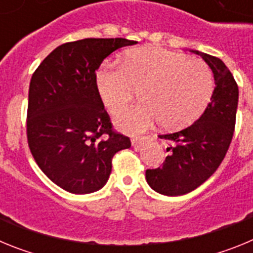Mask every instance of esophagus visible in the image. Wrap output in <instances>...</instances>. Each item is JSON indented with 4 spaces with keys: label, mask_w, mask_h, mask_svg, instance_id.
Returning a JSON list of instances; mask_svg holds the SVG:
<instances>
[{
    "label": "esophagus",
    "mask_w": 253,
    "mask_h": 253,
    "mask_svg": "<svg viewBox=\"0 0 253 253\" xmlns=\"http://www.w3.org/2000/svg\"><path fill=\"white\" fill-rule=\"evenodd\" d=\"M147 140H148V138L147 137L134 138V139H131V144H133V147H140V146H143V144H144Z\"/></svg>",
    "instance_id": "1"
}]
</instances>
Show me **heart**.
<instances>
[{
  "mask_svg": "<svg viewBox=\"0 0 253 253\" xmlns=\"http://www.w3.org/2000/svg\"><path fill=\"white\" fill-rule=\"evenodd\" d=\"M96 86L111 114L128 105L140 91L139 105L125 109L116 125L129 133L144 131L156 123L167 129L193 124L207 110L214 78L203 60L156 46L129 51L124 66L106 62L96 75Z\"/></svg>",
  "mask_w": 253,
  "mask_h": 253,
  "instance_id": "b5f03b06",
  "label": "heart"
}]
</instances>
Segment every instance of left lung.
<instances>
[{
	"instance_id": "8db88e82",
	"label": "left lung",
	"mask_w": 253,
	"mask_h": 253,
	"mask_svg": "<svg viewBox=\"0 0 253 253\" xmlns=\"http://www.w3.org/2000/svg\"><path fill=\"white\" fill-rule=\"evenodd\" d=\"M210 67L214 93L207 110L194 124L176 133L163 134L169 142L162 167L147 169L149 186L166 196L185 195L213 175L222 163L233 137L238 106V86L223 60L194 50Z\"/></svg>"
}]
</instances>
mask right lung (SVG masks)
<instances>
[{"label": "right lung", "instance_id": "obj_1", "mask_svg": "<svg viewBox=\"0 0 253 253\" xmlns=\"http://www.w3.org/2000/svg\"><path fill=\"white\" fill-rule=\"evenodd\" d=\"M133 44L123 38L62 44L31 77L29 147L40 169L68 193L102 189L114 154L130 147L128 137L113 130L96 86V71L113 51Z\"/></svg>", "mask_w": 253, "mask_h": 253}]
</instances>
